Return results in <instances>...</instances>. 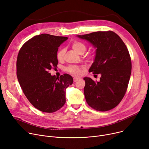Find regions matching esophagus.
<instances>
[{
  "instance_id": "1",
  "label": "esophagus",
  "mask_w": 149,
  "mask_h": 149,
  "mask_svg": "<svg viewBox=\"0 0 149 149\" xmlns=\"http://www.w3.org/2000/svg\"><path fill=\"white\" fill-rule=\"evenodd\" d=\"M80 79H81V77H74V78H73V81H74V82H76V81H77L78 80H79Z\"/></svg>"
}]
</instances>
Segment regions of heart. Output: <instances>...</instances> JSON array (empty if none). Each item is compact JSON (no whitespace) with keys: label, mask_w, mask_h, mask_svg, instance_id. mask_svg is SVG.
<instances>
[{"label":"heart","mask_w":149,"mask_h":149,"mask_svg":"<svg viewBox=\"0 0 149 149\" xmlns=\"http://www.w3.org/2000/svg\"><path fill=\"white\" fill-rule=\"evenodd\" d=\"M72 47L73 49V50H74L79 54H83L86 50V45L84 43L79 41L73 42L72 44ZM64 53V49L63 48L60 49L56 54L57 59L58 60H61L63 58ZM82 68V67H79L77 65H69L67 67V70L72 74L75 75H79L81 73Z\"/></svg>","instance_id":"heart-1"}]
</instances>
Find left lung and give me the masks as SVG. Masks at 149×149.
I'll use <instances>...</instances> for the list:
<instances>
[{
  "label": "left lung",
  "mask_w": 149,
  "mask_h": 149,
  "mask_svg": "<svg viewBox=\"0 0 149 149\" xmlns=\"http://www.w3.org/2000/svg\"><path fill=\"white\" fill-rule=\"evenodd\" d=\"M77 36L96 48L94 61L89 72L101 74L100 81L97 82L90 77L84 78L87 103L98 111L111 110L119 104L128 88L132 68L129 51L121 38L112 31Z\"/></svg>",
  "instance_id": "obj_1"
}]
</instances>
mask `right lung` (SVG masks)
<instances>
[{"label":"right lung","mask_w":149,"mask_h":149,"mask_svg":"<svg viewBox=\"0 0 149 149\" xmlns=\"http://www.w3.org/2000/svg\"><path fill=\"white\" fill-rule=\"evenodd\" d=\"M68 38L41 34L27 41L17 60V76L30 103L41 111L53 113L65 102V89L73 77L68 74L52 76L49 70L57 67L58 47Z\"/></svg>","instance_id":"1"}]
</instances>
